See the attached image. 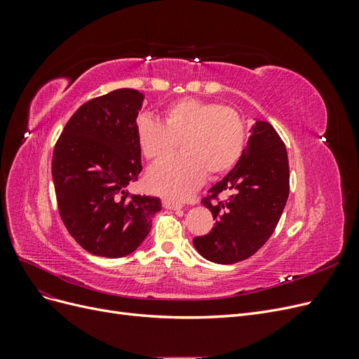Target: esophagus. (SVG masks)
Segmentation results:
<instances>
[{"label":"esophagus","instance_id":"1","mask_svg":"<svg viewBox=\"0 0 359 359\" xmlns=\"http://www.w3.org/2000/svg\"><path fill=\"white\" fill-rule=\"evenodd\" d=\"M161 203H163V206H165V208H168V210H180L181 208V205L178 203V202H175V201H172V199H161Z\"/></svg>","mask_w":359,"mask_h":359}]
</instances>
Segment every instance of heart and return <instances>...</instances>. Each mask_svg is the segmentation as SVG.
<instances>
[{
	"instance_id": "obj_1",
	"label": "heart",
	"mask_w": 359,
	"mask_h": 359,
	"mask_svg": "<svg viewBox=\"0 0 359 359\" xmlns=\"http://www.w3.org/2000/svg\"><path fill=\"white\" fill-rule=\"evenodd\" d=\"M136 139L149 161L170 156L181 144L182 154L151 168V190L172 201H184L201 187L205 175L215 178L231 172L241 160L247 144V124L229 106L198 99L169 104L163 123L149 115L136 121Z\"/></svg>"
}]
</instances>
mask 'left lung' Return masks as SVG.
<instances>
[{"instance_id":"1","label":"left lung","mask_w":359,"mask_h":359,"mask_svg":"<svg viewBox=\"0 0 359 359\" xmlns=\"http://www.w3.org/2000/svg\"><path fill=\"white\" fill-rule=\"evenodd\" d=\"M222 192L230 198L222 201ZM287 196L285 142L269 123L256 121L241 160L202 199L215 226L210 233L193 238L194 247L215 264L231 265L248 259L273 235Z\"/></svg>"}]
</instances>
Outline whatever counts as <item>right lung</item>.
<instances>
[{"label":"right lung","instance_id":"right-lung-1","mask_svg":"<svg viewBox=\"0 0 359 359\" xmlns=\"http://www.w3.org/2000/svg\"><path fill=\"white\" fill-rule=\"evenodd\" d=\"M144 94L115 90L83 103L67 121L52 156L60 217L86 252L123 257L140 245L161 210L156 196L126 187L142 172L136 118Z\"/></svg>","mask_w":359,"mask_h":359}]
</instances>
